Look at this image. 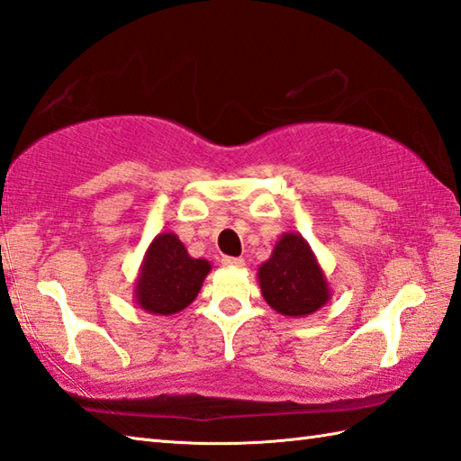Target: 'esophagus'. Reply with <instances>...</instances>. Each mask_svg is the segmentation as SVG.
I'll return each instance as SVG.
<instances>
[{
    "instance_id": "obj_1",
    "label": "esophagus",
    "mask_w": 461,
    "mask_h": 461,
    "mask_svg": "<svg viewBox=\"0 0 461 461\" xmlns=\"http://www.w3.org/2000/svg\"><path fill=\"white\" fill-rule=\"evenodd\" d=\"M221 265H226V267H243L245 261L241 259V257H223Z\"/></svg>"
}]
</instances>
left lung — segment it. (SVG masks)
<instances>
[{
  "label": "left lung",
  "instance_id": "obj_1",
  "mask_svg": "<svg viewBox=\"0 0 461 461\" xmlns=\"http://www.w3.org/2000/svg\"><path fill=\"white\" fill-rule=\"evenodd\" d=\"M257 281L265 303L283 316H310L331 298L312 248L294 231L281 235L269 259L257 271Z\"/></svg>",
  "mask_w": 461,
  "mask_h": 461
}]
</instances>
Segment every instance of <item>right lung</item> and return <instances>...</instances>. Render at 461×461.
<instances>
[{
	"mask_svg": "<svg viewBox=\"0 0 461 461\" xmlns=\"http://www.w3.org/2000/svg\"><path fill=\"white\" fill-rule=\"evenodd\" d=\"M210 271L212 263L190 257L176 233H158L139 267L133 301L149 314H176L194 303Z\"/></svg>",
	"mask_w": 461,
	"mask_h": 461,
	"instance_id": "1",
	"label": "right lung"
}]
</instances>
